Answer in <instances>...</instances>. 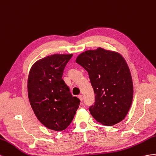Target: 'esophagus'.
I'll use <instances>...</instances> for the list:
<instances>
[{
  "label": "esophagus",
  "mask_w": 156,
  "mask_h": 156,
  "mask_svg": "<svg viewBox=\"0 0 156 156\" xmlns=\"http://www.w3.org/2000/svg\"><path fill=\"white\" fill-rule=\"evenodd\" d=\"M78 97L79 98V99L81 101H83V96H82V95H78Z\"/></svg>",
  "instance_id": "obj_1"
}]
</instances>
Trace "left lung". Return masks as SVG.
Masks as SVG:
<instances>
[{"instance_id":"8db88e82","label":"left lung","mask_w":156,"mask_h":156,"mask_svg":"<svg viewBox=\"0 0 156 156\" xmlns=\"http://www.w3.org/2000/svg\"><path fill=\"white\" fill-rule=\"evenodd\" d=\"M76 62L87 71L95 93L94 105L89 108L92 116L108 126L122 121L133 96L130 70L123 57L99 48L81 53Z\"/></svg>"}]
</instances>
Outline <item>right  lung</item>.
<instances>
[{
    "instance_id": "obj_1",
    "label": "right lung",
    "mask_w": 156,
    "mask_h": 156,
    "mask_svg": "<svg viewBox=\"0 0 156 156\" xmlns=\"http://www.w3.org/2000/svg\"><path fill=\"white\" fill-rule=\"evenodd\" d=\"M73 54H54L38 60L29 74L28 96L38 119L47 128L65 130L73 121L80 100L73 97L62 78Z\"/></svg>"
}]
</instances>
